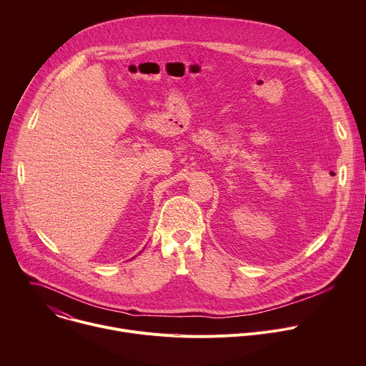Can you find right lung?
Masks as SVG:
<instances>
[{"mask_svg": "<svg viewBox=\"0 0 366 366\" xmlns=\"http://www.w3.org/2000/svg\"><path fill=\"white\" fill-rule=\"evenodd\" d=\"M141 253H142V252H141Z\"/></svg>", "mask_w": 366, "mask_h": 366, "instance_id": "obj_1", "label": "right lung"}]
</instances>
